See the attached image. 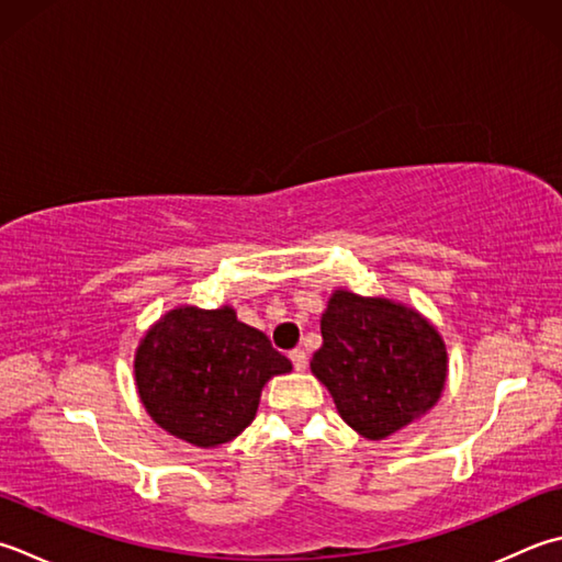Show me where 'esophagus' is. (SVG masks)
Here are the masks:
<instances>
[{
	"label": "esophagus",
	"mask_w": 562,
	"mask_h": 562,
	"mask_svg": "<svg viewBox=\"0 0 562 562\" xmlns=\"http://www.w3.org/2000/svg\"><path fill=\"white\" fill-rule=\"evenodd\" d=\"M290 360H292V366H294L296 372H304L306 366H310V360H306V353L302 348H294L290 353Z\"/></svg>",
	"instance_id": "esophagus-1"
}]
</instances>
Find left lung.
<instances>
[{
  "label": "left lung",
  "instance_id": "left-lung-1",
  "mask_svg": "<svg viewBox=\"0 0 562 562\" xmlns=\"http://www.w3.org/2000/svg\"><path fill=\"white\" fill-rule=\"evenodd\" d=\"M322 336L312 372L331 392L340 419L368 441L400 431L441 397L446 344L412 306L336 290Z\"/></svg>",
  "mask_w": 562,
  "mask_h": 562
}]
</instances>
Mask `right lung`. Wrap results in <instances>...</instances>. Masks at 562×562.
I'll use <instances>...</instances> for the list:
<instances>
[{"label":"right lung","mask_w":562,"mask_h":562,"mask_svg":"<svg viewBox=\"0 0 562 562\" xmlns=\"http://www.w3.org/2000/svg\"><path fill=\"white\" fill-rule=\"evenodd\" d=\"M292 362L231 306H178L148 328L136 350L138 397L165 431L216 448L256 419L260 392Z\"/></svg>","instance_id":"right-lung-1"}]
</instances>
